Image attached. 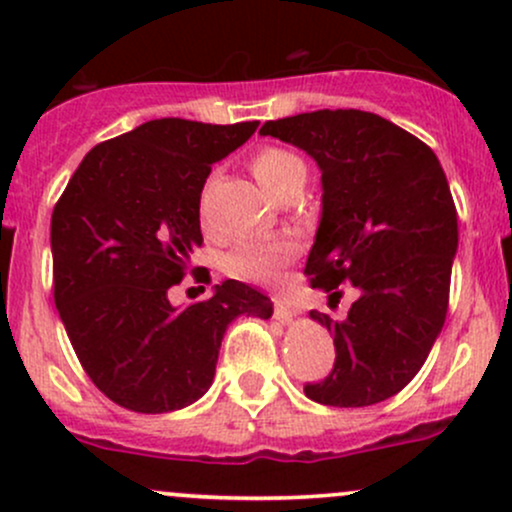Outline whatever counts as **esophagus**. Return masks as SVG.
I'll use <instances>...</instances> for the list:
<instances>
[{
    "label": "esophagus",
    "mask_w": 512,
    "mask_h": 512,
    "mask_svg": "<svg viewBox=\"0 0 512 512\" xmlns=\"http://www.w3.org/2000/svg\"><path fill=\"white\" fill-rule=\"evenodd\" d=\"M293 310H291V305H286L284 301H279V298H276L274 301V317L279 322H291L293 320Z\"/></svg>",
    "instance_id": "34e87169"
}]
</instances>
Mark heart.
Returning a JSON list of instances; mask_svg holds the SVG:
<instances>
[{
    "label": "heart",
    "instance_id": "obj_1",
    "mask_svg": "<svg viewBox=\"0 0 512 512\" xmlns=\"http://www.w3.org/2000/svg\"><path fill=\"white\" fill-rule=\"evenodd\" d=\"M250 173L260 182L264 190L279 202L301 195L308 170H305L303 158L281 146H262L248 161ZM296 243L286 238L274 240H248L240 243L231 255L226 257L228 274L238 276L245 281H274L276 274L286 267L296 255Z\"/></svg>",
    "mask_w": 512,
    "mask_h": 512
}]
</instances>
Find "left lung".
<instances>
[{"label":"left lung","instance_id":"obj_1","mask_svg":"<svg viewBox=\"0 0 512 512\" xmlns=\"http://www.w3.org/2000/svg\"><path fill=\"white\" fill-rule=\"evenodd\" d=\"M260 134L308 151L322 170V219L305 274L346 320L310 317L334 334V368L305 395L327 407H370L411 383L443 330L457 209L431 146L366 110H315L264 122Z\"/></svg>","mask_w":512,"mask_h":512}]
</instances>
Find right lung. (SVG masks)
<instances>
[{
    "instance_id": "add662e5",
    "label": "right lung",
    "mask_w": 512,
    "mask_h": 512,
    "mask_svg": "<svg viewBox=\"0 0 512 512\" xmlns=\"http://www.w3.org/2000/svg\"><path fill=\"white\" fill-rule=\"evenodd\" d=\"M257 125L144 122L93 146L52 209L55 305L81 368L122 409L163 414L197 402L226 327L272 315V301L236 279L182 310L168 301L204 243L199 197L211 166Z\"/></svg>"
}]
</instances>
